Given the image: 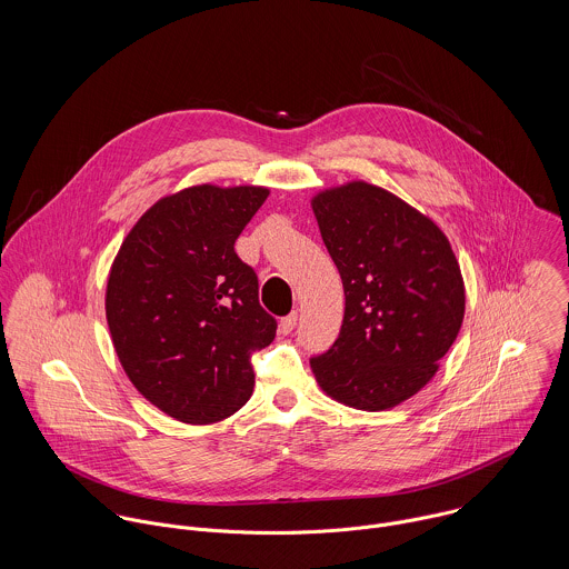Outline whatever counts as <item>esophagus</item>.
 <instances>
[{
  "label": "esophagus",
  "mask_w": 569,
  "mask_h": 569,
  "mask_svg": "<svg viewBox=\"0 0 569 569\" xmlns=\"http://www.w3.org/2000/svg\"><path fill=\"white\" fill-rule=\"evenodd\" d=\"M296 326H298V313H296V311H293V313H289L287 318H282V320H280V330H282L284 335H289V332H291Z\"/></svg>",
  "instance_id": "34e87169"
}]
</instances>
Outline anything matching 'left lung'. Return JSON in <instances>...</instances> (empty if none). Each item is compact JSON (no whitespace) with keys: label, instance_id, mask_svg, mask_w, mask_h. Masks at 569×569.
Returning a JSON list of instances; mask_svg holds the SVG:
<instances>
[{"label":"left lung","instance_id":"1","mask_svg":"<svg viewBox=\"0 0 569 569\" xmlns=\"http://www.w3.org/2000/svg\"><path fill=\"white\" fill-rule=\"evenodd\" d=\"M313 212L346 296L339 337L311 357L316 379L343 406H399L436 375L460 332L456 253L433 221L366 181L320 192Z\"/></svg>","mask_w":569,"mask_h":569}]
</instances>
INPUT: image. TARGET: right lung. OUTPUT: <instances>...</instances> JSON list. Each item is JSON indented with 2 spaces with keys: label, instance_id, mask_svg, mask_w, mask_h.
Returning <instances> with one entry per match:
<instances>
[{
  "label": "right lung",
  "instance_id": "add662e5",
  "mask_svg": "<svg viewBox=\"0 0 569 569\" xmlns=\"http://www.w3.org/2000/svg\"><path fill=\"white\" fill-rule=\"evenodd\" d=\"M269 190L210 183L163 197L133 226L107 282V325L138 392L168 416L206 425L253 390V352L278 322L234 243Z\"/></svg>",
  "mask_w": 569,
  "mask_h": 569
}]
</instances>
